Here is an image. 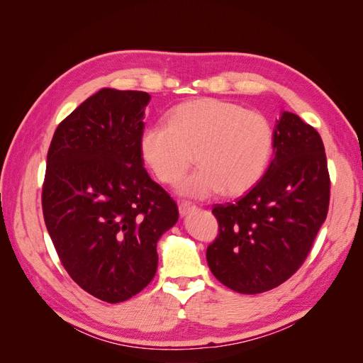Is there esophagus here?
Returning <instances> with one entry per match:
<instances>
[{
	"mask_svg": "<svg viewBox=\"0 0 363 363\" xmlns=\"http://www.w3.org/2000/svg\"><path fill=\"white\" fill-rule=\"evenodd\" d=\"M178 208H179V213H181V216H187L190 211H193L194 208V206H191L190 202H179V206H178Z\"/></svg>",
	"mask_w": 363,
	"mask_h": 363,
	"instance_id": "34e87169",
	"label": "esophagus"
}]
</instances>
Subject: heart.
<instances>
[{"instance_id":"heart-1","label":"heart","mask_w":363,"mask_h":363,"mask_svg":"<svg viewBox=\"0 0 363 363\" xmlns=\"http://www.w3.org/2000/svg\"><path fill=\"white\" fill-rule=\"evenodd\" d=\"M194 160L201 165L178 193L206 199L222 190L239 194L262 178L273 153V127L262 113L236 102L201 98L174 107L167 124H148L139 153L162 184H174Z\"/></svg>"}]
</instances>
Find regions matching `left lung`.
Returning a JSON list of instances; mask_svg holds the SVG:
<instances>
[{"label": "left lung", "mask_w": 363, "mask_h": 363, "mask_svg": "<svg viewBox=\"0 0 363 363\" xmlns=\"http://www.w3.org/2000/svg\"><path fill=\"white\" fill-rule=\"evenodd\" d=\"M274 157L235 203H216L219 235L207 248L211 273L230 290L257 294L284 284L308 256L330 203L320 135L290 111L273 132Z\"/></svg>", "instance_id": "left-lung-1"}]
</instances>
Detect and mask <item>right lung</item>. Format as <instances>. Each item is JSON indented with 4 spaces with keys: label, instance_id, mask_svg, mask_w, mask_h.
Listing matches in <instances>:
<instances>
[{
    "label": "right lung",
    "instance_id": "1",
    "mask_svg": "<svg viewBox=\"0 0 363 363\" xmlns=\"http://www.w3.org/2000/svg\"><path fill=\"white\" fill-rule=\"evenodd\" d=\"M148 101L145 91L101 89L55 130L48 153L45 227L73 281L108 303L152 282L157 240L179 218L139 153Z\"/></svg>",
    "mask_w": 363,
    "mask_h": 363
}]
</instances>
